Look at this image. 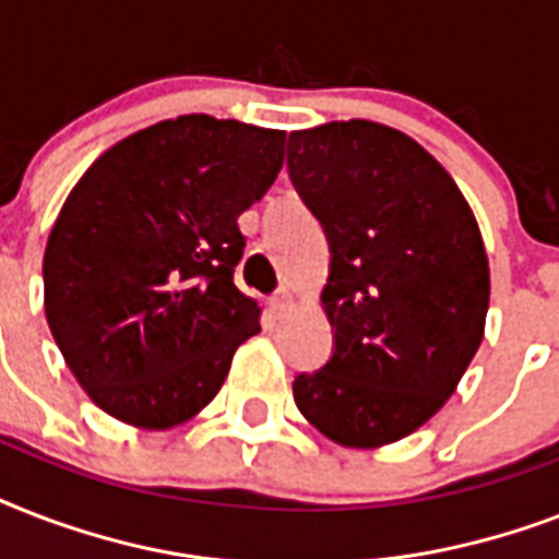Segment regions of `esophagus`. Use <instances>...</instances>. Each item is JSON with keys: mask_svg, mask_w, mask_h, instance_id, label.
Returning a JSON list of instances; mask_svg holds the SVG:
<instances>
[{"mask_svg": "<svg viewBox=\"0 0 559 559\" xmlns=\"http://www.w3.org/2000/svg\"><path fill=\"white\" fill-rule=\"evenodd\" d=\"M270 307L275 313H287L289 307H293V293H289V289H278V293L270 298Z\"/></svg>", "mask_w": 559, "mask_h": 559, "instance_id": "obj_1", "label": "esophagus"}]
</instances>
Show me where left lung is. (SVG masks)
<instances>
[{
	"instance_id": "left-lung-1",
	"label": "left lung",
	"mask_w": 559,
	"mask_h": 559,
	"mask_svg": "<svg viewBox=\"0 0 559 559\" xmlns=\"http://www.w3.org/2000/svg\"><path fill=\"white\" fill-rule=\"evenodd\" d=\"M293 186L322 219V307L336 348L298 373V412L340 447L377 450L438 415L485 340L490 266L443 165L377 121L289 133Z\"/></svg>"
}]
</instances>
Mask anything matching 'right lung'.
<instances>
[{
  "instance_id": "right-lung-1",
  "label": "right lung",
  "mask_w": 559,
  "mask_h": 559,
  "mask_svg": "<svg viewBox=\"0 0 559 559\" xmlns=\"http://www.w3.org/2000/svg\"><path fill=\"white\" fill-rule=\"evenodd\" d=\"M284 130L179 116L100 153L43 258L46 319L90 400L170 429L217 397L261 307L235 287L237 217L284 165Z\"/></svg>"
}]
</instances>
